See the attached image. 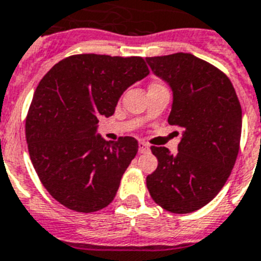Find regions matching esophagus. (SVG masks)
Returning a JSON list of instances; mask_svg holds the SVG:
<instances>
[{
	"mask_svg": "<svg viewBox=\"0 0 261 261\" xmlns=\"http://www.w3.org/2000/svg\"><path fill=\"white\" fill-rule=\"evenodd\" d=\"M148 150H150V146H148L146 142H143V141L139 142V152H142V154H143V152H147Z\"/></svg>",
	"mask_w": 261,
	"mask_h": 261,
	"instance_id": "1",
	"label": "esophagus"
}]
</instances>
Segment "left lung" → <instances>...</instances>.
Returning a JSON list of instances; mask_svg holds the SVG:
<instances>
[{
  "label": "left lung",
  "mask_w": 261,
  "mask_h": 261,
  "mask_svg": "<svg viewBox=\"0 0 261 261\" xmlns=\"http://www.w3.org/2000/svg\"><path fill=\"white\" fill-rule=\"evenodd\" d=\"M172 90L168 123L183 128L178 152L151 151L158 167L146 179L151 198L174 214H188L215 198L228 179L242 135V107L228 76L190 53L146 58Z\"/></svg>",
  "instance_id": "left-lung-1"
}]
</instances>
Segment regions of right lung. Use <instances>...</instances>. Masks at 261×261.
Returning a JSON list of instances; mask_svg holds the SVG:
<instances>
[{
    "mask_svg": "<svg viewBox=\"0 0 261 261\" xmlns=\"http://www.w3.org/2000/svg\"><path fill=\"white\" fill-rule=\"evenodd\" d=\"M148 73L141 57L78 54L56 63L39 82L26 142L39 180L62 205L87 214L115 198L138 142L105 141L98 122L111 117L122 94Z\"/></svg>",
    "mask_w": 261,
    "mask_h": 261,
    "instance_id": "add662e5",
    "label": "right lung"
}]
</instances>
